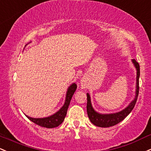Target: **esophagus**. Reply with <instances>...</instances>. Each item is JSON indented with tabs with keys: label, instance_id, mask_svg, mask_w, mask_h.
<instances>
[{
	"label": "esophagus",
	"instance_id": "esophagus-1",
	"mask_svg": "<svg viewBox=\"0 0 151 151\" xmlns=\"http://www.w3.org/2000/svg\"><path fill=\"white\" fill-rule=\"evenodd\" d=\"M81 85H82V87H85V84H84V83L83 82V81H82V83H81Z\"/></svg>",
	"mask_w": 151,
	"mask_h": 151
}]
</instances>
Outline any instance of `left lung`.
<instances>
[{
  "label": "left lung",
  "mask_w": 151,
  "mask_h": 151,
  "mask_svg": "<svg viewBox=\"0 0 151 151\" xmlns=\"http://www.w3.org/2000/svg\"><path fill=\"white\" fill-rule=\"evenodd\" d=\"M132 62L135 64V67L137 69V89H136V96L135 98L131 103L130 104L125 110L120 111V112H117L114 114H109V115H102V114L97 113V112L94 110L92 108V105H91L90 97L89 94H87V115H88L89 120L92 124L97 127H108L117 125L122 120H123L125 117H127L132 109L135 107V103L137 102V97L139 94V77H140V65L135 59H132Z\"/></svg>",
  "instance_id": "8db88e82"
}]
</instances>
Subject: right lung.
I'll use <instances>...</instances> for the list:
<instances>
[{"label": "right lung", "mask_w": 151, "mask_h": 151, "mask_svg": "<svg viewBox=\"0 0 151 151\" xmlns=\"http://www.w3.org/2000/svg\"><path fill=\"white\" fill-rule=\"evenodd\" d=\"M76 89H77V84L74 83L69 87L67 92L65 103L62 108L54 115H51L50 117H45V118H32V117H30L27 115L26 116L31 121L34 122L39 126L46 127V128H52V127L59 126L60 124L62 123V122L64 120V117H66L71 99H72L74 92L76 91Z\"/></svg>", "instance_id": "add662e5"}]
</instances>
